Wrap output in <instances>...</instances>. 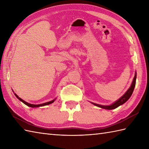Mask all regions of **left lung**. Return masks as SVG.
I'll return each instance as SVG.
<instances>
[{
    "instance_id": "left-lung-1",
    "label": "left lung",
    "mask_w": 149,
    "mask_h": 149,
    "mask_svg": "<svg viewBox=\"0 0 149 149\" xmlns=\"http://www.w3.org/2000/svg\"><path fill=\"white\" fill-rule=\"evenodd\" d=\"M136 72H135V75H134L133 80H132L131 86L129 87L127 91H126V92L123 94L119 99L116 100L115 102H113V104H111V105L104 106V105H101V104H98L91 102V103L93 104V105H95V106L101 107V108H102V109H105L111 110V109H114L116 108V107H118V106L122 105V104H123L125 102H127V101L129 99V98L131 97V96L132 94V92H133L135 85H136Z\"/></svg>"
}]
</instances>
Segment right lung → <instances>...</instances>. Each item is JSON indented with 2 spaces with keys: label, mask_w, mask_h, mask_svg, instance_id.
<instances>
[{
  "label": "right lung",
  "mask_w": 149,
  "mask_h": 149,
  "mask_svg": "<svg viewBox=\"0 0 149 149\" xmlns=\"http://www.w3.org/2000/svg\"><path fill=\"white\" fill-rule=\"evenodd\" d=\"M14 94H15V95L16 96V97H17L18 99L20 100L21 102H22L24 104H26V105H27V106L31 107H41V106H44L49 105V104H50L53 103L56 100V99H54V100H52L51 101H49V102H45V103H43V104H32L28 103V102H26V101H25V100H24L23 99H22L21 98L19 97L16 93H14Z\"/></svg>",
  "instance_id": "right-lung-1"
}]
</instances>
